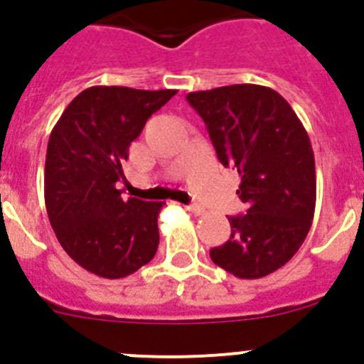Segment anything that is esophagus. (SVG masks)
<instances>
[{
  "instance_id": "obj_1",
  "label": "esophagus",
  "mask_w": 364,
  "mask_h": 364,
  "mask_svg": "<svg viewBox=\"0 0 364 364\" xmlns=\"http://www.w3.org/2000/svg\"><path fill=\"white\" fill-rule=\"evenodd\" d=\"M186 210L189 211V213H195V215H202V208L200 205H186Z\"/></svg>"
}]
</instances>
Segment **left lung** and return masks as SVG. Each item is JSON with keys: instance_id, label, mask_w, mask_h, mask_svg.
I'll return each instance as SVG.
<instances>
[{"instance_id": "left-lung-1", "label": "left lung", "mask_w": 364, "mask_h": 364, "mask_svg": "<svg viewBox=\"0 0 364 364\" xmlns=\"http://www.w3.org/2000/svg\"><path fill=\"white\" fill-rule=\"evenodd\" d=\"M218 162L235 167L246 215L228 217L230 240L210 252L239 279L266 277L297 253L310 231L317 198L310 136L291 105L255 83L189 92Z\"/></svg>"}]
</instances>
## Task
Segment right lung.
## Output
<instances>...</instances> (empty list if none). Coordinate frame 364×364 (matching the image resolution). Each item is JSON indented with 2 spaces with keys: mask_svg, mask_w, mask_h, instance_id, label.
<instances>
[{
  "mask_svg": "<svg viewBox=\"0 0 364 364\" xmlns=\"http://www.w3.org/2000/svg\"><path fill=\"white\" fill-rule=\"evenodd\" d=\"M175 89L95 85L67 105L45 159V208L67 255L104 279H124L159 247L164 202L122 198L129 146Z\"/></svg>",
  "mask_w": 364,
  "mask_h": 364,
  "instance_id": "1",
  "label": "right lung"
}]
</instances>
